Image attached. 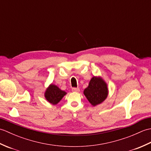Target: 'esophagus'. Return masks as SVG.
Instances as JSON below:
<instances>
[{"label":"esophagus","instance_id":"obj_1","mask_svg":"<svg viewBox=\"0 0 151 151\" xmlns=\"http://www.w3.org/2000/svg\"><path fill=\"white\" fill-rule=\"evenodd\" d=\"M72 91L73 92H79L80 91V89L78 88H72Z\"/></svg>","mask_w":151,"mask_h":151}]
</instances>
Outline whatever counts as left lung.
<instances>
[{"label": "left lung", "mask_w": 151, "mask_h": 151, "mask_svg": "<svg viewBox=\"0 0 151 151\" xmlns=\"http://www.w3.org/2000/svg\"><path fill=\"white\" fill-rule=\"evenodd\" d=\"M84 94L91 105L95 106L102 103L108 97L107 84L101 77L93 76Z\"/></svg>", "instance_id": "8db88e82"}]
</instances>
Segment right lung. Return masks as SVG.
Wrapping results in <instances>:
<instances>
[{"label": "right lung", "instance_id": "right-lung-1", "mask_svg": "<svg viewBox=\"0 0 151 151\" xmlns=\"http://www.w3.org/2000/svg\"><path fill=\"white\" fill-rule=\"evenodd\" d=\"M66 94L65 91H62L57 86L51 84L45 92V97L50 104L55 105L58 103Z\"/></svg>", "mask_w": 151, "mask_h": 151}]
</instances>
